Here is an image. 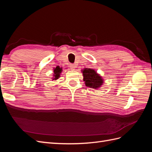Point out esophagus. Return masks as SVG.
<instances>
[{"label":"esophagus","instance_id":"esophagus-1","mask_svg":"<svg viewBox=\"0 0 152 152\" xmlns=\"http://www.w3.org/2000/svg\"><path fill=\"white\" fill-rule=\"evenodd\" d=\"M70 67L72 68V70H75L76 66H75V65H73V64H70Z\"/></svg>","mask_w":152,"mask_h":152}]
</instances>
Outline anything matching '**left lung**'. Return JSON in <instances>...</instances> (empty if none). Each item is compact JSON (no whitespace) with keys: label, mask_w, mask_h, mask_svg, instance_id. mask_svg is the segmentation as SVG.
<instances>
[{"label":"left lung","mask_w":152,"mask_h":152,"mask_svg":"<svg viewBox=\"0 0 152 152\" xmlns=\"http://www.w3.org/2000/svg\"><path fill=\"white\" fill-rule=\"evenodd\" d=\"M84 76V81L87 87L93 89H98L103 84V79L96 72L91 68H84L82 70Z\"/></svg>","instance_id":"obj_1"}]
</instances>
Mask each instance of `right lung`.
Masks as SVG:
<instances>
[{"label":"right lung","instance_id":"right-lung-1","mask_svg":"<svg viewBox=\"0 0 152 152\" xmlns=\"http://www.w3.org/2000/svg\"><path fill=\"white\" fill-rule=\"evenodd\" d=\"M62 72V68L57 66L56 68L54 69V79L53 80H56L60 77V73Z\"/></svg>","mask_w":152,"mask_h":152}]
</instances>
